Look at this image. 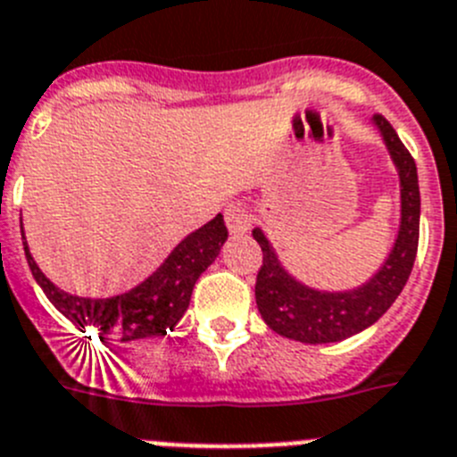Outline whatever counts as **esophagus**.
I'll list each match as a JSON object with an SVG mask.
<instances>
[{"mask_svg": "<svg viewBox=\"0 0 457 457\" xmlns=\"http://www.w3.org/2000/svg\"><path fill=\"white\" fill-rule=\"evenodd\" d=\"M225 223H228L229 232L244 234L253 228V213L244 204L234 202V204H229L225 209Z\"/></svg>", "mask_w": 457, "mask_h": 457, "instance_id": "obj_1", "label": "esophagus"}]
</instances>
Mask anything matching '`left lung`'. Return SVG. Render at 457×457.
I'll return each instance as SVG.
<instances>
[{
	"instance_id": "obj_1",
	"label": "left lung",
	"mask_w": 457,
	"mask_h": 457,
	"mask_svg": "<svg viewBox=\"0 0 457 457\" xmlns=\"http://www.w3.org/2000/svg\"><path fill=\"white\" fill-rule=\"evenodd\" d=\"M375 126L398 168L403 213L394 251L366 285L349 292H320L305 287L285 271L262 229H253V237L262 248V267L255 283L257 308L267 327L285 338L308 345L349 338L375 324L398 299L410 278L419 251V174L414 158L400 142L394 126L382 114H375Z\"/></svg>"
}]
</instances>
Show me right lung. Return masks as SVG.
<instances>
[{"instance_id":"1","label":"right lung","mask_w":457,"mask_h":457,"mask_svg":"<svg viewBox=\"0 0 457 457\" xmlns=\"http://www.w3.org/2000/svg\"><path fill=\"white\" fill-rule=\"evenodd\" d=\"M225 239H228V228L223 216L218 213L213 220L188 234L145 283L126 295L110 296V299H85L54 287L43 276L27 248L25 232H22V245H25L31 276L37 278V283L41 285L47 299L53 301L54 308L63 317H69L75 327H94L101 331V340L114 338L121 343L165 336L168 328H174L188 308L197 278L216 260Z\"/></svg>"}]
</instances>
